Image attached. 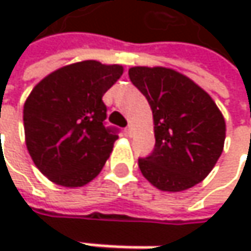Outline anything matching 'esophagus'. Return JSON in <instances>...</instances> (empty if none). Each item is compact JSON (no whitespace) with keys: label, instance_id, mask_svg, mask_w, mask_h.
<instances>
[{"label":"esophagus","instance_id":"1","mask_svg":"<svg viewBox=\"0 0 251 251\" xmlns=\"http://www.w3.org/2000/svg\"><path fill=\"white\" fill-rule=\"evenodd\" d=\"M125 132H126V135H127V136H132V135H133V127L129 125L125 129Z\"/></svg>","mask_w":251,"mask_h":251}]
</instances>
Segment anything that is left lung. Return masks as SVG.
<instances>
[{
  "label": "left lung",
  "mask_w": 251,
  "mask_h": 251,
  "mask_svg": "<svg viewBox=\"0 0 251 251\" xmlns=\"http://www.w3.org/2000/svg\"><path fill=\"white\" fill-rule=\"evenodd\" d=\"M129 78L148 100L154 119V151L138 160L142 176L163 192L201 183L226 141V121L212 97L172 68L132 67Z\"/></svg>",
  "instance_id": "obj_1"
}]
</instances>
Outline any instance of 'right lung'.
Returning <instances> with one entry per match:
<instances>
[{"label":"right lung","mask_w":251,"mask_h":251,"mask_svg":"<svg viewBox=\"0 0 251 251\" xmlns=\"http://www.w3.org/2000/svg\"><path fill=\"white\" fill-rule=\"evenodd\" d=\"M122 74V65L81 61L34 85L23 109L25 147L50 181L81 187L101 172L118 139L101 99Z\"/></svg>","instance_id":"1"}]
</instances>
